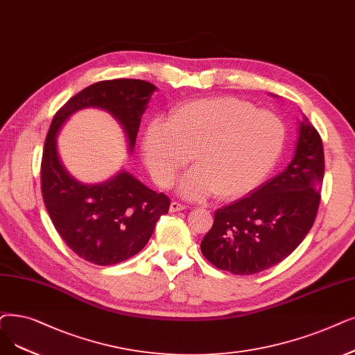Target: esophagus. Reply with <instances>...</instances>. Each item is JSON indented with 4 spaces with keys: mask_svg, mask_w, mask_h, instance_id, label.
I'll return each instance as SVG.
<instances>
[{
    "mask_svg": "<svg viewBox=\"0 0 355 355\" xmlns=\"http://www.w3.org/2000/svg\"><path fill=\"white\" fill-rule=\"evenodd\" d=\"M186 209V206L178 203V202H173L171 206H169V211H180V210H184Z\"/></svg>",
    "mask_w": 355,
    "mask_h": 355,
    "instance_id": "34e87169",
    "label": "esophagus"
}]
</instances>
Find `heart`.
<instances>
[{
	"label": "heart",
	"instance_id": "heart-1",
	"mask_svg": "<svg viewBox=\"0 0 355 355\" xmlns=\"http://www.w3.org/2000/svg\"><path fill=\"white\" fill-rule=\"evenodd\" d=\"M286 145L283 120L232 97L182 104L168 121L148 126L142 153L159 186H171L193 155V168L180 191L193 200L210 196L229 200L255 190L272 171Z\"/></svg>",
	"mask_w": 355,
	"mask_h": 355
}]
</instances>
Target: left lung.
Listing matches in <instances>:
<instances>
[{"label": "left lung", "instance_id": "1", "mask_svg": "<svg viewBox=\"0 0 355 355\" xmlns=\"http://www.w3.org/2000/svg\"><path fill=\"white\" fill-rule=\"evenodd\" d=\"M323 173L320 135L304 117L295 157L284 171L251 196L214 211L213 226L200 245L206 259L238 275L257 274L282 263L313 226Z\"/></svg>", "mask_w": 355, "mask_h": 355}]
</instances>
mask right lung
<instances>
[{"label": "right lung", "mask_w": 355, "mask_h": 355, "mask_svg": "<svg viewBox=\"0 0 355 355\" xmlns=\"http://www.w3.org/2000/svg\"><path fill=\"white\" fill-rule=\"evenodd\" d=\"M155 89L142 80L100 81L71 97L51 123L40 165L43 202L59 236L91 264L113 266L142 251L171 200L126 171L94 186L78 182L59 162L56 135L75 112L100 107L121 123L132 150L141 117Z\"/></svg>", "instance_id": "obj_1"}]
</instances>
